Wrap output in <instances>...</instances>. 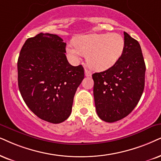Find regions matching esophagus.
I'll use <instances>...</instances> for the list:
<instances>
[{
    "label": "esophagus",
    "mask_w": 161,
    "mask_h": 161,
    "mask_svg": "<svg viewBox=\"0 0 161 161\" xmlns=\"http://www.w3.org/2000/svg\"><path fill=\"white\" fill-rule=\"evenodd\" d=\"M85 75L86 76H91V75H92V73H91L90 70L85 69Z\"/></svg>",
    "instance_id": "1"
}]
</instances>
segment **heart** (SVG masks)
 I'll return each mask as SVG.
<instances>
[{
	"label": "heart",
	"mask_w": 161,
	"mask_h": 161,
	"mask_svg": "<svg viewBox=\"0 0 161 161\" xmlns=\"http://www.w3.org/2000/svg\"><path fill=\"white\" fill-rule=\"evenodd\" d=\"M125 50V40L120 34L103 33L79 36L75 44L67 46V51L75 61L87 56L88 65L93 70L103 71L113 67Z\"/></svg>",
	"instance_id": "b5f03b06"
}]
</instances>
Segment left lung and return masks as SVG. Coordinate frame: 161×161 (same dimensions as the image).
Here are the masks:
<instances>
[{"label": "left lung", "mask_w": 161, "mask_h": 161, "mask_svg": "<svg viewBox=\"0 0 161 161\" xmlns=\"http://www.w3.org/2000/svg\"><path fill=\"white\" fill-rule=\"evenodd\" d=\"M125 50L111 68L92 75L97 115L114 123L125 117L140 101L145 86L146 64L139 42L124 32Z\"/></svg>", "instance_id": "8db88e82"}]
</instances>
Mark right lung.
<instances>
[{
  "label": "right lung",
  "mask_w": 161,
  "mask_h": 161,
  "mask_svg": "<svg viewBox=\"0 0 161 161\" xmlns=\"http://www.w3.org/2000/svg\"><path fill=\"white\" fill-rule=\"evenodd\" d=\"M66 43L54 34L41 33L26 39L18 59V83L26 105L40 119L51 123L71 114L77 87L85 76L81 65L72 66Z\"/></svg>",
  "instance_id": "obj_1"
}]
</instances>
